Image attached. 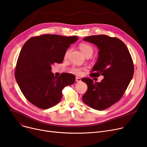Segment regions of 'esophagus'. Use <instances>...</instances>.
Segmentation results:
<instances>
[{
    "mask_svg": "<svg viewBox=\"0 0 147 147\" xmlns=\"http://www.w3.org/2000/svg\"><path fill=\"white\" fill-rule=\"evenodd\" d=\"M75 81H76V82H81V79L80 78H79V77H76Z\"/></svg>",
    "mask_w": 147,
    "mask_h": 147,
    "instance_id": "esophagus-1",
    "label": "esophagus"
}]
</instances>
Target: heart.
Here are the masks:
<instances>
[{"label": "heart", "instance_id": "obj_1", "mask_svg": "<svg viewBox=\"0 0 147 147\" xmlns=\"http://www.w3.org/2000/svg\"><path fill=\"white\" fill-rule=\"evenodd\" d=\"M79 48L80 49V50L81 51V52L83 53V54L86 56L87 55H92V54L93 53V47L87 44H84V43H82L80 44L79 45ZM71 51L70 50H67L65 54V57L67 58L68 57V55L69 54V53ZM83 69H85V68H81V67H76V66H74L71 69V72L76 75H80L82 74V71Z\"/></svg>", "mask_w": 147, "mask_h": 147}]
</instances>
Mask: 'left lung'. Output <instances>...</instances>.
Returning <instances> with one entry per match:
<instances>
[{"label": "left lung", "instance_id": "left-lung-1", "mask_svg": "<svg viewBox=\"0 0 147 147\" xmlns=\"http://www.w3.org/2000/svg\"><path fill=\"white\" fill-rule=\"evenodd\" d=\"M83 40L94 44L99 50L90 76L101 75L103 79L94 82L90 78H82L88 88L82 99L94 109H106L119 100L126 90L134 74V63L126 45L119 39L100 34Z\"/></svg>", "mask_w": 147, "mask_h": 147}]
</instances>
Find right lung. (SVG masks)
<instances>
[{"label": "right lung", "instance_id": "add662e5", "mask_svg": "<svg viewBox=\"0 0 147 147\" xmlns=\"http://www.w3.org/2000/svg\"><path fill=\"white\" fill-rule=\"evenodd\" d=\"M78 39L57 34H42L30 38L24 44L17 60L15 77L28 101L47 109L61 99L62 90L75 81L71 74L54 76L51 66L61 63L67 49Z\"/></svg>", "mask_w": 147, "mask_h": 147}]
</instances>
